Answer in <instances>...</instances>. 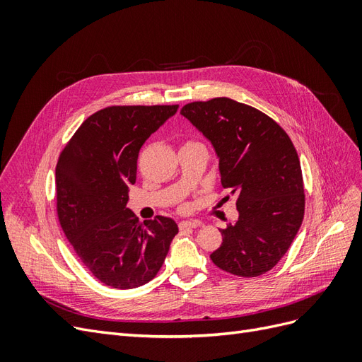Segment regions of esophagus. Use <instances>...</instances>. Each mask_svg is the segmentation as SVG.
Listing matches in <instances>:
<instances>
[{
	"label": "esophagus",
	"mask_w": 362,
	"mask_h": 362,
	"mask_svg": "<svg viewBox=\"0 0 362 362\" xmlns=\"http://www.w3.org/2000/svg\"><path fill=\"white\" fill-rule=\"evenodd\" d=\"M202 223L199 222V221H181L180 223H178V226H180V229H185V228H198V226H201Z\"/></svg>",
	"instance_id": "1"
}]
</instances>
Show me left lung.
<instances>
[{
  "mask_svg": "<svg viewBox=\"0 0 362 362\" xmlns=\"http://www.w3.org/2000/svg\"><path fill=\"white\" fill-rule=\"evenodd\" d=\"M181 115L213 145L222 187L237 198L238 218L221 229L222 245L211 261L243 278L272 270L305 211L300 161L290 137L267 115L229 98L185 104Z\"/></svg>",
  "mask_w": 362,
  "mask_h": 362,
  "instance_id": "1",
  "label": "left lung"
}]
</instances>
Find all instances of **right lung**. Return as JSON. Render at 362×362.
Listing matches in <instances>:
<instances>
[{
  "label": "right lung",
  "instance_id": "1",
  "mask_svg": "<svg viewBox=\"0 0 362 362\" xmlns=\"http://www.w3.org/2000/svg\"><path fill=\"white\" fill-rule=\"evenodd\" d=\"M178 105H116L87 117L56 168L57 214L64 235L93 276L128 290L157 275L178 225L170 217L139 222L127 208L137 157Z\"/></svg>",
  "mask_w": 362,
  "mask_h": 362
}]
</instances>
